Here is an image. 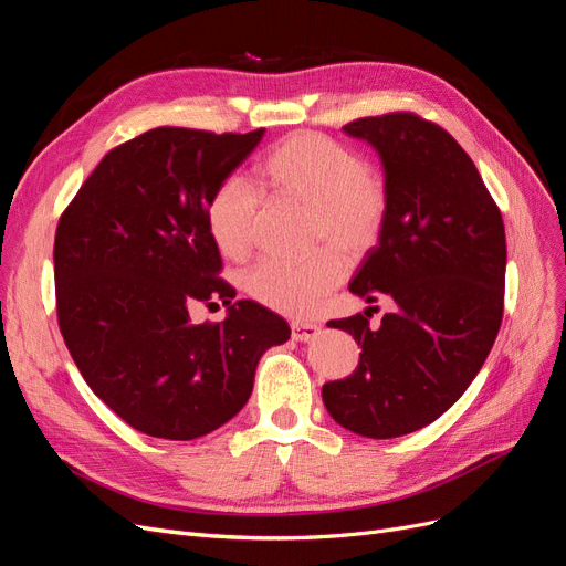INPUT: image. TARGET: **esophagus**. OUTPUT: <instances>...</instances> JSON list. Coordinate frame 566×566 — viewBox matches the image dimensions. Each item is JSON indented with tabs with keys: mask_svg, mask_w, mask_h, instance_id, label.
Segmentation results:
<instances>
[{
	"mask_svg": "<svg viewBox=\"0 0 566 566\" xmlns=\"http://www.w3.org/2000/svg\"><path fill=\"white\" fill-rule=\"evenodd\" d=\"M290 331H293V339L310 342V339H314L321 333V325L304 323V321H293V325H290Z\"/></svg>",
	"mask_w": 566,
	"mask_h": 566,
	"instance_id": "1",
	"label": "esophagus"
}]
</instances>
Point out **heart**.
<instances>
[{
  "instance_id": "1",
  "label": "heart",
  "mask_w": 566,
  "mask_h": 566,
  "mask_svg": "<svg viewBox=\"0 0 566 566\" xmlns=\"http://www.w3.org/2000/svg\"><path fill=\"white\" fill-rule=\"evenodd\" d=\"M262 188L283 200L312 208V241L323 248L306 260L269 256L245 276L248 295L273 312L310 316L345 279L347 260L370 250L385 229L389 184L378 167L318 132H297L273 146L256 165ZM264 200L245 179H221L208 205V229L217 248L243 260L260 231Z\"/></svg>"
}]
</instances>
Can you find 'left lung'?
<instances>
[{
    "label": "left lung",
    "mask_w": 566,
    "mask_h": 566,
    "mask_svg": "<svg viewBox=\"0 0 566 566\" xmlns=\"http://www.w3.org/2000/svg\"><path fill=\"white\" fill-rule=\"evenodd\" d=\"M345 132L378 150L389 184L380 241L349 290L397 310L378 328L364 314L328 323L364 352L321 394L345 430L391 439L447 413L482 370L503 321L505 227L468 153L430 119L387 113Z\"/></svg>",
    "instance_id": "8db88e82"
}]
</instances>
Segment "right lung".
<instances>
[{
  "mask_svg": "<svg viewBox=\"0 0 566 566\" xmlns=\"http://www.w3.org/2000/svg\"><path fill=\"white\" fill-rule=\"evenodd\" d=\"M264 129L158 127L119 144L61 214L56 312L84 382L134 430L188 441L241 410L262 354L290 325L219 279L208 205ZM221 298V324L190 323L193 301Z\"/></svg>",
  "mask_w": 566,
  "mask_h": 566,
  "instance_id": "add662e5",
  "label": "right lung"
}]
</instances>
